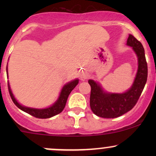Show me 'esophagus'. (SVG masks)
Returning <instances> with one entry per match:
<instances>
[{
	"label": "esophagus",
	"mask_w": 156,
	"mask_h": 156,
	"mask_svg": "<svg viewBox=\"0 0 156 156\" xmlns=\"http://www.w3.org/2000/svg\"><path fill=\"white\" fill-rule=\"evenodd\" d=\"M80 78L82 79H85V78H87V74L86 73H82L81 75H80Z\"/></svg>",
	"instance_id": "esophagus-1"
}]
</instances>
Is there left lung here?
<instances>
[{"label": "left lung", "mask_w": 156, "mask_h": 156, "mask_svg": "<svg viewBox=\"0 0 156 156\" xmlns=\"http://www.w3.org/2000/svg\"><path fill=\"white\" fill-rule=\"evenodd\" d=\"M127 45L133 48L138 57V70L133 85L122 94L104 92L99 83L89 80L91 87L90 107L92 112L100 117H120L135 106L147 79V64L142 44L133 35L129 34Z\"/></svg>", "instance_id": "1"}]
</instances>
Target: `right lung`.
<instances>
[{
    "label": "right lung",
    "mask_w": 156,
    "mask_h": 156,
    "mask_svg": "<svg viewBox=\"0 0 156 156\" xmlns=\"http://www.w3.org/2000/svg\"><path fill=\"white\" fill-rule=\"evenodd\" d=\"M6 73L8 75V70H7L6 67ZM78 83V79H76L73 81L69 82L67 84L64 86V87L62 89V92L60 93V95L58 97V100L56 102L51 106H50L49 108H42V109H38V108H28V107L23 106V105H20L18 102L17 101V100L15 99V97H14L13 94H12V90L10 89L9 83L8 82V89L9 92V94L12 98V101L15 104L17 105V107L20 109V110L23 111V112L28 113L30 115L33 116V117L39 118V119H47V118H51L53 116L56 115V114H60L61 112L63 111V109L65 107L66 103H67V98L69 94H70V92H72L73 89L76 87L77 84Z\"/></svg>",
    "instance_id": "1"
}]
</instances>
